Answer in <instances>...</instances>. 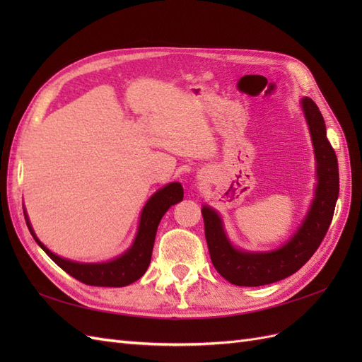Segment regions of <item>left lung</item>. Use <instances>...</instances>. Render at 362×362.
I'll return each mask as SVG.
<instances>
[{
    "label": "left lung",
    "instance_id": "1",
    "mask_svg": "<svg viewBox=\"0 0 362 362\" xmlns=\"http://www.w3.org/2000/svg\"><path fill=\"white\" fill-rule=\"evenodd\" d=\"M300 104L310 127L319 182L308 214L288 242L270 252L238 250L228 240L222 218L213 208L202 206L205 238L213 266L234 286L259 287L293 275L319 249L332 222L339 192L337 156L326 137L325 119L319 107L308 96L302 98Z\"/></svg>",
    "mask_w": 362,
    "mask_h": 362
}]
</instances>
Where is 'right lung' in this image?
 Masks as SVG:
<instances>
[{
	"label": "right lung",
	"mask_w": 362,
	"mask_h": 362,
	"mask_svg": "<svg viewBox=\"0 0 362 362\" xmlns=\"http://www.w3.org/2000/svg\"><path fill=\"white\" fill-rule=\"evenodd\" d=\"M184 190L180 182H170L164 185L163 189L156 192L146 202L144 211L140 216L139 231L133 246H131L125 254L108 261V262H95V264H86V262H76L60 258L59 255L43 246L36 234L33 233V228L25 216V222L30 229L33 238L36 243L45 250V254L56 262L59 267L69 273L71 276L78 279L87 286L95 287H125L140 279L145 275L149 267L152 247H154V240L157 234V228L169 208L175 204L182 201Z\"/></svg>",
	"instance_id": "1"
}]
</instances>
